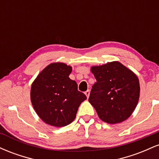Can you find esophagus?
<instances>
[{"label": "esophagus", "mask_w": 159, "mask_h": 159, "mask_svg": "<svg viewBox=\"0 0 159 159\" xmlns=\"http://www.w3.org/2000/svg\"><path fill=\"white\" fill-rule=\"evenodd\" d=\"M85 93V95H86V96H87V98H88L89 97V96H90V90H87L86 91V92L84 93Z\"/></svg>", "instance_id": "34e87169"}]
</instances>
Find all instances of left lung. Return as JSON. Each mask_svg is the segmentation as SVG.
<instances>
[{"mask_svg": "<svg viewBox=\"0 0 159 159\" xmlns=\"http://www.w3.org/2000/svg\"><path fill=\"white\" fill-rule=\"evenodd\" d=\"M96 82L93 85L89 102L98 117L110 124L122 123L132 115L140 97L138 78L118 61L90 69Z\"/></svg>", "mask_w": 159, "mask_h": 159, "instance_id": "1", "label": "left lung"}]
</instances>
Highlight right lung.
<instances>
[{"mask_svg":"<svg viewBox=\"0 0 159 159\" xmlns=\"http://www.w3.org/2000/svg\"><path fill=\"white\" fill-rule=\"evenodd\" d=\"M72 70V66L66 63H52L32 83L33 107L40 119L52 126L70 124L81 103L87 99V96L78 90L77 83L69 78Z\"/></svg>","mask_w":159,"mask_h":159,"instance_id":"right-lung-1","label":"right lung"}]
</instances>
